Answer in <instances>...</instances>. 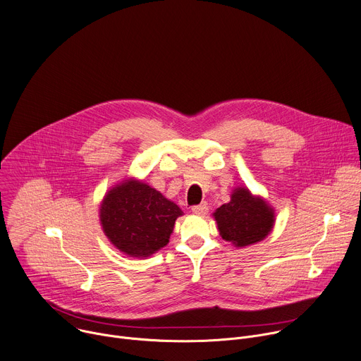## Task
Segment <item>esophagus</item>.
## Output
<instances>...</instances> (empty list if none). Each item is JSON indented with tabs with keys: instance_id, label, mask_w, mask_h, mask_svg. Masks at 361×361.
<instances>
[{
	"instance_id": "obj_1",
	"label": "esophagus",
	"mask_w": 361,
	"mask_h": 361,
	"mask_svg": "<svg viewBox=\"0 0 361 361\" xmlns=\"http://www.w3.org/2000/svg\"><path fill=\"white\" fill-rule=\"evenodd\" d=\"M191 212H192L194 214L204 216V214H207L209 207H207V205H205V204H200V205H194V207L191 209Z\"/></svg>"
}]
</instances>
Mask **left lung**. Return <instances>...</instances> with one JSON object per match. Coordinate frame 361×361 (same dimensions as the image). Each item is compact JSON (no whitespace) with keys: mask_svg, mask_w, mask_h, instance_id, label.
I'll return each instance as SVG.
<instances>
[{"mask_svg":"<svg viewBox=\"0 0 361 361\" xmlns=\"http://www.w3.org/2000/svg\"><path fill=\"white\" fill-rule=\"evenodd\" d=\"M214 219L223 240L245 247L264 240L274 226V210L248 188L237 187L231 200L216 210Z\"/></svg>","mask_w":361,"mask_h":361,"instance_id":"left-lung-1","label":"left lung"}]
</instances>
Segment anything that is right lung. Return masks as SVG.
<instances>
[{"label": "right lung", "mask_w": 361, "mask_h": 361, "mask_svg": "<svg viewBox=\"0 0 361 361\" xmlns=\"http://www.w3.org/2000/svg\"><path fill=\"white\" fill-rule=\"evenodd\" d=\"M181 209L160 191L138 180L113 187L99 207L107 238L121 252L144 259L167 245Z\"/></svg>", "instance_id": "obj_1"}]
</instances>
